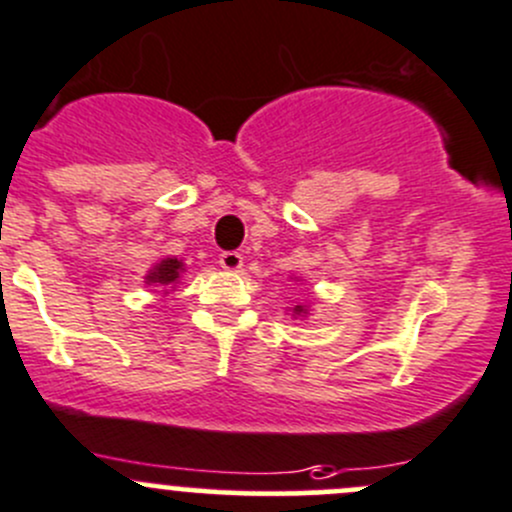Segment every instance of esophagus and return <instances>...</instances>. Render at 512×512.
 I'll list each match as a JSON object with an SVG mask.
<instances>
[{
	"instance_id": "obj_1",
	"label": "esophagus",
	"mask_w": 512,
	"mask_h": 512,
	"mask_svg": "<svg viewBox=\"0 0 512 512\" xmlns=\"http://www.w3.org/2000/svg\"><path fill=\"white\" fill-rule=\"evenodd\" d=\"M220 265L225 267L227 272H237L242 267V255H240V252H235V250H232V252H222V255H220Z\"/></svg>"
}]
</instances>
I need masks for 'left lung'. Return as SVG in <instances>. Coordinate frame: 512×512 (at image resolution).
Wrapping results in <instances>:
<instances>
[{"mask_svg":"<svg viewBox=\"0 0 512 512\" xmlns=\"http://www.w3.org/2000/svg\"><path fill=\"white\" fill-rule=\"evenodd\" d=\"M295 282H297V277H295ZM290 310H292V317H307V315H310L307 305H295V307H290Z\"/></svg>","mask_w":512,"mask_h":512,"instance_id":"1","label":"left lung"}]
</instances>
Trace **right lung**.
Masks as SVG:
<instances>
[{"instance_id":"add662e5","label":"right lung","mask_w":512,"mask_h":512,"mask_svg":"<svg viewBox=\"0 0 512 512\" xmlns=\"http://www.w3.org/2000/svg\"><path fill=\"white\" fill-rule=\"evenodd\" d=\"M182 272H185V262L177 260V257H162V260H157L155 265L147 270L145 285L162 287V295H167V292H172L180 285Z\"/></svg>"}]
</instances>
